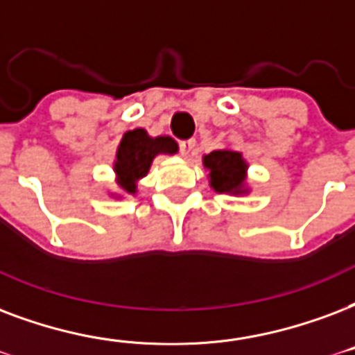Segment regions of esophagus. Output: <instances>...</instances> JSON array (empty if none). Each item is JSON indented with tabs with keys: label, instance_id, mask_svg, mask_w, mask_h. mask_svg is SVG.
Wrapping results in <instances>:
<instances>
[{
	"label": "esophagus",
	"instance_id": "esophagus-1",
	"mask_svg": "<svg viewBox=\"0 0 355 355\" xmlns=\"http://www.w3.org/2000/svg\"><path fill=\"white\" fill-rule=\"evenodd\" d=\"M196 139H188V141H180V154H182L184 158H189L193 150H196Z\"/></svg>",
	"mask_w": 355,
	"mask_h": 355
}]
</instances>
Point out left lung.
Instances as JSON below:
<instances>
[{
    "instance_id": "left-lung-1",
    "label": "left lung",
    "mask_w": 355,
    "mask_h": 355,
    "mask_svg": "<svg viewBox=\"0 0 355 355\" xmlns=\"http://www.w3.org/2000/svg\"><path fill=\"white\" fill-rule=\"evenodd\" d=\"M202 166L208 171V184L216 193L242 197L251 191L248 184V169L242 153L231 147L218 148L202 156Z\"/></svg>"
}]
</instances>
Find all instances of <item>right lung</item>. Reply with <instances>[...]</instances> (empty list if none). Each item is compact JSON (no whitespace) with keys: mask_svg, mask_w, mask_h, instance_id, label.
I'll return each mask as SVG.
<instances>
[{"mask_svg":"<svg viewBox=\"0 0 355 355\" xmlns=\"http://www.w3.org/2000/svg\"><path fill=\"white\" fill-rule=\"evenodd\" d=\"M177 141L169 135H148L145 128H135L124 132L119 143L115 159H113V173L117 191H110L113 199H123L124 196H135L137 184L147 177L153 162L159 154H177Z\"/></svg>","mask_w":355,"mask_h":355,"instance_id":"add662e5","label":"right lung"}]
</instances>
